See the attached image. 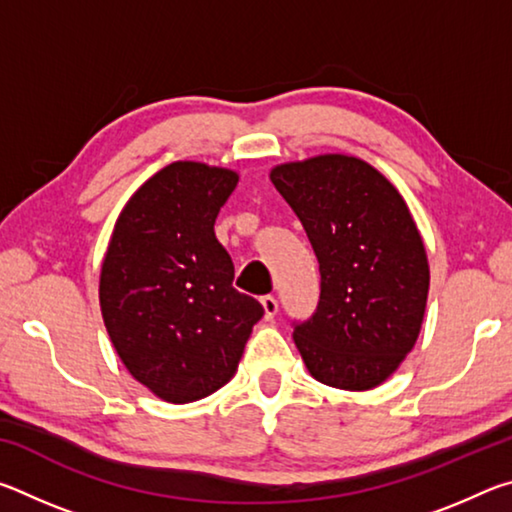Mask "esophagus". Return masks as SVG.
I'll return each mask as SVG.
<instances>
[{"label":"esophagus","instance_id":"1","mask_svg":"<svg viewBox=\"0 0 512 512\" xmlns=\"http://www.w3.org/2000/svg\"><path fill=\"white\" fill-rule=\"evenodd\" d=\"M262 307H264V316L266 320H271L277 314V300L273 296H264L262 298Z\"/></svg>","mask_w":512,"mask_h":512}]
</instances>
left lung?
Listing matches in <instances>:
<instances>
[{
    "mask_svg": "<svg viewBox=\"0 0 512 512\" xmlns=\"http://www.w3.org/2000/svg\"><path fill=\"white\" fill-rule=\"evenodd\" d=\"M271 180L318 257V307L293 325L309 375L343 391L379 386L413 350L427 307V250L409 207L354 155L277 164Z\"/></svg>",
    "mask_w": 512,
    "mask_h": 512,
    "instance_id": "1",
    "label": "left lung"
}]
</instances>
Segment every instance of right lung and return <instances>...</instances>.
<instances>
[{"mask_svg":"<svg viewBox=\"0 0 512 512\" xmlns=\"http://www.w3.org/2000/svg\"><path fill=\"white\" fill-rule=\"evenodd\" d=\"M237 183V171L171 162L112 230L99 280L103 323L126 370L164 402H196L228 384L264 316L232 287L235 266L214 235Z\"/></svg>","mask_w":512,"mask_h":512,"instance_id":"obj_1","label":"right lung"}]
</instances>
